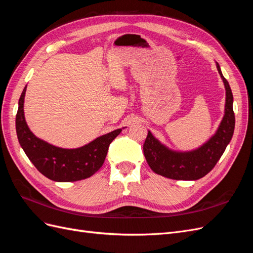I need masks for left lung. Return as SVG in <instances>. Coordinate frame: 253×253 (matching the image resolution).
Masks as SVG:
<instances>
[{"mask_svg": "<svg viewBox=\"0 0 253 253\" xmlns=\"http://www.w3.org/2000/svg\"><path fill=\"white\" fill-rule=\"evenodd\" d=\"M216 67L226 88L225 115L217 132L201 148L191 152H175L160 143L149 131L143 143V153L148 165L156 174L176 180L200 179L215 167L230 142L235 126L233 95L218 63Z\"/></svg>", "mask_w": 253, "mask_h": 253, "instance_id": "left-lung-1", "label": "left lung"}]
</instances>
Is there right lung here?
<instances>
[{"mask_svg": "<svg viewBox=\"0 0 253 253\" xmlns=\"http://www.w3.org/2000/svg\"><path fill=\"white\" fill-rule=\"evenodd\" d=\"M25 91L26 86L19 99L16 128L21 147L37 170L51 180L62 182L77 181L94 175L102 167L111 142L122 129H115L78 149L57 148L30 132L23 110Z\"/></svg>", "mask_w": 253, "mask_h": 253, "instance_id": "1", "label": "right lung"}]
</instances>
